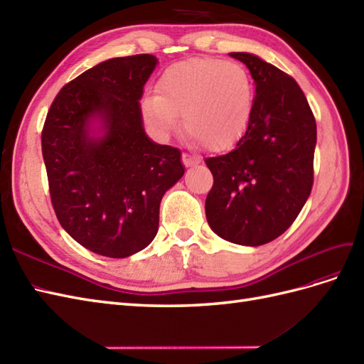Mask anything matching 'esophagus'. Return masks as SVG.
I'll return each instance as SVG.
<instances>
[{
    "instance_id": "34e87169",
    "label": "esophagus",
    "mask_w": 364,
    "mask_h": 364,
    "mask_svg": "<svg viewBox=\"0 0 364 364\" xmlns=\"http://www.w3.org/2000/svg\"><path fill=\"white\" fill-rule=\"evenodd\" d=\"M183 163H184V166H186V167H192V166L197 164L198 161L195 160V158H193L192 155H189V154H183Z\"/></svg>"
}]
</instances>
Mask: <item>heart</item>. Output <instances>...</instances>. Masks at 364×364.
<instances>
[{
  "label": "heart",
  "instance_id": "b5f03b06",
  "mask_svg": "<svg viewBox=\"0 0 364 364\" xmlns=\"http://www.w3.org/2000/svg\"><path fill=\"white\" fill-rule=\"evenodd\" d=\"M158 92L141 101L146 121L158 134L180 127L208 151L221 152L246 134L254 114V82L243 64L210 57L189 58L167 68Z\"/></svg>",
  "mask_w": 364,
  "mask_h": 364
}]
</instances>
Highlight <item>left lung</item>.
<instances>
[{
    "label": "left lung",
    "instance_id": "obj_1",
    "mask_svg": "<svg viewBox=\"0 0 364 364\" xmlns=\"http://www.w3.org/2000/svg\"><path fill=\"white\" fill-rule=\"evenodd\" d=\"M230 57L254 78V114L229 154L206 160L213 175L206 218L223 240L262 246L291 228L309 198L316 124L292 77L254 53Z\"/></svg>",
    "mask_w": 364,
    "mask_h": 364
}]
</instances>
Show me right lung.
Returning <instances> with one entry per match:
<instances>
[{
    "instance_id": "1",
    "label": "right lung",
    "mask_w": 364,
    "mask_h": 364,
    "mask_svg": "<svg viewBox=\"0 0 364 364\" xmlns=\"http://www.w3.org/2000/svg\"><path fill=\"white\" fill-rule=\"evenodd\" d=\"M156 64L149 53L102 61L68 82L46 117L55 213L77 243L102 257L151 245L163 195L184 175L178 149L144 132L139 100Z\"/></svg>"
}]
</instances>
